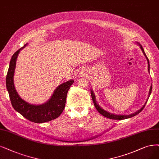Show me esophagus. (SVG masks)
<instances>
[{"mask_svg":"<svg viewBox=\"0 0 159 159\" xmlns=\"http://www.w3.org/2000/svg\"><path fill=\"white\" fill-rule=\"evenodd\" d=\"M80 72H82V74H83V71H80Z\"/></svg>","mask_w":159,"mask_h":159,"instance_id":"1","label":"esophagus"}]
</instances>
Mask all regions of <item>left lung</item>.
Returning <instances> with one entry per match:
<instances>
[{
    "label": "left lung",
    "mask_w": 159,
    "mask_h": 159,
    "mask_svg": "<svg viewBox=\"0 0 159 159\" xmlns=\"http://www.w3.org/2000/svg\"><path fill=\"white\" fill-rule=\"evenodd\" d=\"M137 44L139 46L140 48H141V50H142L143 55L145 56V57L146 59H147V61H148V71L149 72V68H150L149 67H150V65H149V59L148 58V57H147V56H146V54H145V52H144V50H143V47L142 46V45H141V44H140L139 43H137ZM151 90H152V85L151 86V88H150L148 98H149V96H150V95H151ZM90 92H91V96H92V100H93V104H94V106H95V107L96 108V109L98 110V112H99V113H100L101 115H102L103 116H105V117H107V118H109V119H114V120H123V119H126L131 118V117H133V116H134L137 115L138 114H139V113L141 112V111H142L143 109V108H144L145 106V104H146L147 102H148V100H147V102H145V103L144 104L142 108H141L139 110H138V111H136V112H135V113H132V114L127 115H115V114H113V113H109V112H107V111H105L103 109H102L100 106H99V105L98 104V103L96 102V97H95L94 93H93V92L92 90H90Z\"/></svg>",
    "instance_id": "8db88e82"
}]
</instances>
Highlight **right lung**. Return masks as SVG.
<instances>
[{"mask_svg":"<svg viewBox=\"0 0 159 159\" xmlns=\"http://www.w3.org/2000/svg\"><path fill=\"white\" fill-rule=\"evenodd\" d=\"M16 51L11 58L6 79V85L9 93L11 103L14 109L25 119L35 123H43L54 120L60 116L65 107L67 92L74 83L70 80L58 86L48 102L42 105H33L22 99L16 92L14 84V75L17 56L21 50Z\"/></svg>","mask_w":159,"mask_h":159,"instance_id":"1","label":"right lung"}]
</instances>
